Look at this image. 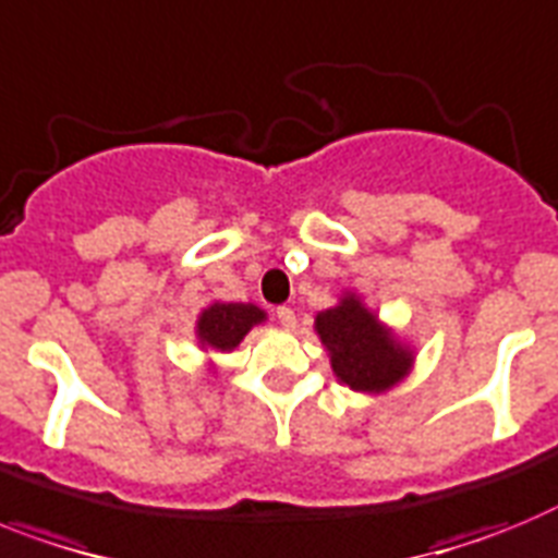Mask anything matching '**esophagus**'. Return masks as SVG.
Instances as JSON below:
<instances>
[{"mask_svg":"<svg viewBox=\"0 0 558 558\" xmlns=\"http://www.w3.org/2000/svg\"><path fill=\"white\" fill-rule=\"evenodd\" d=\"M275 317H278V323L283 328H294V326H298V317H294V312L289 306H280L278 312H275Z\"/></svg>","mask_w":558,"mask_h":558,"instance_id":"obj_1","label":"esophagus"}]
</instances>
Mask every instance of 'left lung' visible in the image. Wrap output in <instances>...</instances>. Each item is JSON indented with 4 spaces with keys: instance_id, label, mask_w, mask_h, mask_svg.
<instances>
[{
    "instance_id": "8db88e82",
    "label": "left lung",
    "mask_w": 558,
    "mask_h": 558,
    "mask_svg": "<svg viewBox=\"0 0 558 558\" xmlns=\"http://www.w3.org/2000/svg\"><path fill=\"white\" fill-rule=\"evenodd\" d=\"M314 331L328 351L337 381L353 393L381 396L413 373L415 348L351 289L331 308L317 312Z\"/></svg>"
}]
</instances>
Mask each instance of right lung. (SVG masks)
<instances>
[{
    "label": "right lung",
    "instance_id": "add662e5",
    "mask_svg": "<svg viewBox=\"0 0 558 558\" xmlns=\"http://www.w3.org/2000/svg\"><path fill=\"white\" fill-rule=\"evenodd\" d=\"M266 323V312L255 303H221L213 300L196 317V345L202 353H230L255 326Z\"/></svg>",
    "mask_w": 558,
    "mask_h": 558
}]
</instances>
